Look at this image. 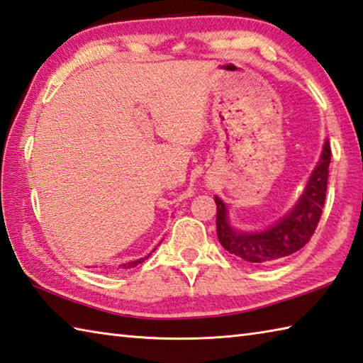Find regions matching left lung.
I'll return each mask as SVG.
<instances>
[{"mask_svg":"<svg viewBox=\"0 0 363 363\" xmlns=\"http://www.w3.org/2000/svg\"><path fill=\"white\" fill-rule=\"evenodd\" d=\"M330 155V145L325 142L320 161L313 170L300 201L288 215L267 230H234L228 223V210L224 202L215 197L216 234L223 248L252 265L273 264L302 250L310 242L323 215Z\"/></svg>","mask_w":363,"mask_h":363,"instance_id":"1","label":"left lung"}]
</instances>
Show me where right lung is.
Masks as SVG:
<instances>
[{"label": "right lung", "mask_w": 363, "mask_h": 363, "mask_svg": "<svg viewBox=\"0 0 363 363\" xmlns=\"http://www.w3.org/2000/svg\"><path fill=\"white\" fill-rule=\"evenodd\" d=\"M148 257V256H147ZM147 257H142V259H138V261H133V262H128V264H123V265H120L121 269H131V267H135V265H139L140 262H143L145 261Z\"/></svg>", "instance_id": "1"}]
</instances>
